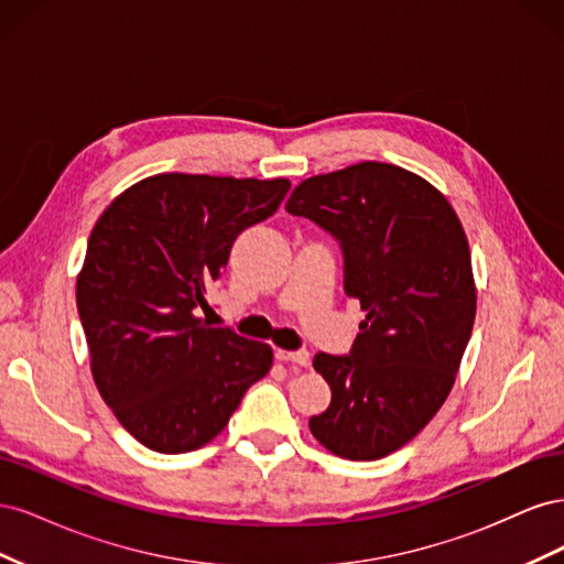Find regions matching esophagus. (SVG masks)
Returning a JSON list of instances; mask_svg holds the SVG:
<instances>
[{
	"instance_id": "esophagus-1",
	"label": "esophagus",
	"mask_w": 564,
	"mask_h": 564,
	"mask_svg": "<svg viewBox=\"0 0 564 564\" xmlns=\"http://www.w3.org/2000/svg\"><path fill=\"white\" fill-rule=\"evenodd\" d=\"M275 357H278L280 362H294L299 367H308L311 365V355L305 352V350H282V348H278Z\"/></svg>"
}]
</instances>
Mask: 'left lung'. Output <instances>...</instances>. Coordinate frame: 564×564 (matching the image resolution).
Returning <instances> with one entry per match:
<instances>
[{
    "mask_svg": "<svg viewBox=\"0 0 564 564\" xmlns=\"http://www.w3.org/2000/svg\"><path fill=\"white\" fill-rule=\"evenodd\" d=\"M286 212L340 242L346 294L365 311L350 355H315L332 404L311 433L340 458H383L416 437L454 388L477 308L466 230L435 185L386 162L305 178Z\"/></svg>",
    "mask_w": 564,
    "mask_h": 564,
    "instance_id": "8db88e82",
    "label": "left lung"
}]
</instances>
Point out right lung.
Wrapping results in <instances>:
<instances>
[{
	"label": "right lung",
	"instance_id": "1",
	"mask_svg": "<svg viewBox=\"0 0 564 564\" xmlns=\"http://www.w3.org/2000/svg\"><path fill=\"white\" fill-rule=\"evenodd\" d=\"M289 178L155 174L100 214L77 275L91 377L152 452L199 449L226 429L272 348L209 327L207 292L235 237L278 212Z\"/></svg>",
	"mask_w": 564,
	"mask_h": 564
}]
</instances>
